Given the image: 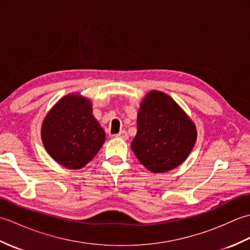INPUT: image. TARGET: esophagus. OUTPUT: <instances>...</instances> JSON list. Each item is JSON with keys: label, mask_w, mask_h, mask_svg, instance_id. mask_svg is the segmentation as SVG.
I'll use <instances>...</instances> for the list:
<instances>
[{"label": "esophagus", "mask_w": 250, "mask_h": 250, "mask_svg": "<svg viewBox=\"0 0 250 250\" xmlns=\"http://www.w3.org/2000/svg\"><path fill=\"white\" fill-rule=\"evenodd\" d=\"M116 137H118V139H121V140H128V133H126V131H125V130H122V131H120L118 134H116L115 135Z\"/></svg>", "instance_id": "1"}]
</instances>
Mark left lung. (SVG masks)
Here are the masks:
<instances>
[{
	"label": "left lung",
	"mask_w": 250,
	"mask_h": 250,
	"mask_svg": "<svg viewBox=\"0 0 250 250\" xmlns=\"http://www.w3.org/2000/svg\"><path fill=\"white\" fill-rule=\"evenodd\" d=\"M136 125L131 148L152 173L168 172L180 166L192 150L198 135L195 125L183 108L157 90L143 99Z\"/></svg>",
	"instance_id": "1"
}]
</instances>
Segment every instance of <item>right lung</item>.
<instances>
[{
	"label": "right lung",
	"mask_w": 250,
	"mask_h": 250,
	"mask_svg": "<svg viewBox=\"0 0 250 250\" xmlns=\"http://www.w3.org/2000/svg\"><path fill=\"white\" fill-rule=\"evenodd\" d=\"M42 141L56 162L78 169L101 149L105 132L92 115L90 100L71 93L58 101L46 115L42 125Z\"/></svg>",
	"instance_id": "obj_1"
}]
</instances>
